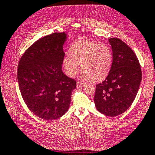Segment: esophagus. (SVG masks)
<instances>
[{
  "label": "esophagus",
  "instance_id": "1",
  "mask_svg": "<svg viewBox=\"0 0 155 155\" xmlns=\"http://www.w3.org/2000/svg\"><path fill=\"white\" fill-rule=\"evenodd\" d=\"M84 84H85L84 83H81V82L78 81V82H77V88H82V87H84Z\"/></svg>",
  "mask_w": 155,
  "mask_h": 155
}]
</instances>
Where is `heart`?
I'll return each instance as SVG.
<instances>
[{"label": "heart", "mask_w": 155, "mask_h": 155, "mask_svg": "<svg viewBox=\"0 0 155 155\" xmlns=\"http://www.w3.org/2000/svg\"><path fill=\"white\" fill-rule=\"evenodd\" d=\"M112 62L113 55L107 45L83 40L72 46L70 54L65 55L62 65L65 73L69 77H74L81 64L84 78L99 81L108 75Z\"/></svg>", "instance_id": "heart-1"}]
</instances>
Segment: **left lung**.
I'll return each instance as SVG.
<instances>
[{
    "label": "left lung",
    "instance_id": "8db88e82",
    "mask_svg": "<svg viewBox=\"0 0 155 155\" xmlns=\"http://www.w3.org/2000/svg\"><path fill=\"white\" fill-rule=\"evenodd\" d=\"M113 51V63L103 83L97 84L94 101L97 109L108 117H116L130 107L142 79L136 54L117 38L108 39Z\"/></svg>",
    "mask_w": 155,
    "mask_h": 155
}]
</instances>
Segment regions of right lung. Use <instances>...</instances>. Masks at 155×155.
Returning <instances> with one entry per match:
<instances>
[{
    "label": "right lung",
    "mask_w": 155,
    "mask_h": 155,
    "mask_svg": "<svg viewBox=\"0 0 155 155\" xmlns=\"http://www.w3.org/2000/svg\"><path fill=\"white\" fill-rule=\"evenodd\" d=\"M65 32H55L32 45L20 59L17 78L25 104L32 113L51 120L68 110L76 81L62 71Z\"/></svg>",
    "instance_id": "right-lung-1"
}]
</instances>
